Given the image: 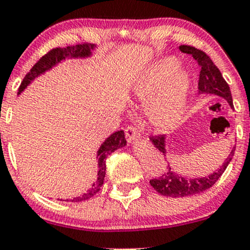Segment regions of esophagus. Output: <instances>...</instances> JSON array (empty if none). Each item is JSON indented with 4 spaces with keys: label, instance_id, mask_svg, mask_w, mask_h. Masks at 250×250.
<instances>
[{
    "label": "esophagus",
    "instance_id": "1",
    "mask_svg": "<svg viewBox=\"0 0 250 250\" xmlns=\"http://www.w3.org/2000/svg\"><path fill=\"white\" fill-rule=\"evenodd\" d=\"M125 139L129 143H133L134 141L140 139V133L136 130V128L133 127V125H128L127 128L125 129Z\"/></svg>",
    "mask_w": 250,
    "mask_h": 250
}]
</instances>
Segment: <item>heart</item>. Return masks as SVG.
Masks as SVG:
<instances>
[{"mask_svg":"<svg viewBox=\"0 0 250 250\" xmlns=\"http://www.w3.org/2000/svg\"><path fill=\"white\" fill-rule=\"evenodd\" d=\"M179 63L173 57L162 60L143 75L134 88L135 99L146 103L147 120L155 128L170 129L181 121L189 91V77L175 71ZM174 74H173L172 73Z\"/></svg>","mask_w":250,"mask_h":250,"instance_id":"1","label":"heart"}]
</instances>
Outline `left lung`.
Listing matches in <instances>:
<instances>
[{
	"label": "left lung",
	"instance_id": "1",
	"mask_svg": "<svg viewBox=\"0 0 250 250\" xmlns=\"http://www.w3.org/2000/svg\"><path fill=\"white\" fill-rule=\"evenodd\" d=\"M180 50L185 54H189L196 60L200 65V79H199V90L200 93L205 94H214L219 95L227 100L231 108L233 105V99H231L230 89H229L228 83L225 81L222 74L219 68L214 64L211 59L203 50L197 49V48L191 47V45H181ZM151 142L155 148L159 149L166 156V136L165 135H159V136H151ZM235 150V149H234ZM234 150L229 154L227 160L221 166L220 169L214 171L207 177H199V179H186L181 175L174 173L168 165V170L161 176L156 179L150 180V186L157 193L165 196L170 197H185L190 196V195H196L203 193L211 186L216 183L220 179L221 175L225 173L226 168L231 161V157L234 155Z\"/></svg>",
	"mask_w": 250,
	"mask_h": 250
}]
</instances>
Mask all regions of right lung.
Wrapping results in <instances>:
<instances>
[{"mask_svg": "<svg viewBox=\"0 0 250 250\" xmlns=\"http://www.w3.org/2000/svg\"><path fill=\"white\" fill-rule=\"evenodd\" d=\"M95 48V44H91V43H80V44L75 45H68L65 48H54L50 51H48L44 56H42L41 59L35 63L33 68L29 70V73H27V75L24 76L23 81H22L21 85L19 88V94H21L22 91L27 88V85L33 81L35 77H37L41 74L44 73L45 70H49L51 67L56 64V63L61 62L62 60L67 59V57H87L91 55V50ZM127 141L125 140V131L119 130L115 131L114 134H111L110 136L102 143L101 147H100L99 151H97V165H99V173H97V179L94 185L91 186V188L89 189L87 193L82 194L81 196L74 197L73 200H69L71 202H80V201H84L90 199L95 195L97 191L100 190L103 185V180H104L105 175V159H107L108 155H110L113 151H115L116 149L125 147ZM68 201V199L65 200Z\"/></svg>", "mask_w": 250, "mask_h": 250, "instance_id": "add662e5", "label": "right lung"}]
</instances>
